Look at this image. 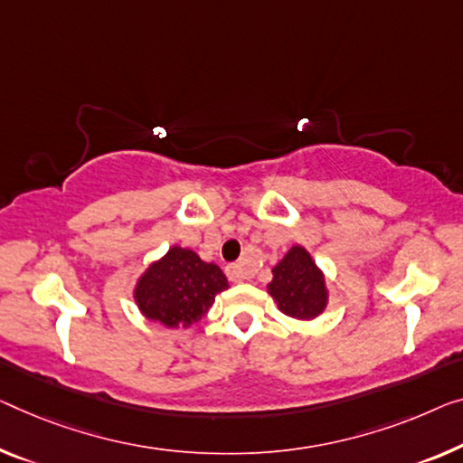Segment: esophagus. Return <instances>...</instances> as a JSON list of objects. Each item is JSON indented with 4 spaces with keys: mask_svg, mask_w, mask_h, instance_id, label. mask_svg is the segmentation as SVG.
Segmentation results:
<instances>
[{
    "mask_svg": "<svg viewBox=\"0 0 463 463\" xmlns=\"http://www.w3.org/2000/svg\"><path fill=\"white\" fill-rule=\"evenodd\" d=\"M226 276H229L232 282H243L247 279L243 266H239V264H229V266H226Z\"/></svg>",
    "mask_w": 463,
    "mask_h": 463,
    "instance_id": "obj_1",
    "label": "esophagus"
}]
</instances>
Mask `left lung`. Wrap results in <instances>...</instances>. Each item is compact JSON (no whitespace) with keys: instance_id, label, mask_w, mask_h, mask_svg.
Wrapping results in <instances>:
<instances>
[{"instance_id":"obj_1","label":"left lung","mask_w":463,"mask_h":463,"mask_svg":"<svg viewBox=\"0 0 463 463\" xmlns=\"http://www.w3.org/2000/svg\"><path fill=\"white\" fill-rule=\"evenodd\" d=\"M274 279L268 291L282 314L299 320H312L326 306L324 276L303 247H293L280 264L274 266Z\"/></svg>"}]
</instances>
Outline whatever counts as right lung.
Returning a JSON list of instances; mask_svg holds the SVG:
<instances>
[{
	"label": "right lung",
	"instance_id": "add662e5",
	"mask_svg": "<svg viewBox=\"0 0 463 463\" xmlns=\"http://www.w3.org/2000/svg\"><path fill=\"white\" fill-rule=\"evenodd\" d=\"M224 288H229V280L216 264H205L191 250L172 247L141 276L135 299L149 320L170 328L189 326L208 312Z\"/></svg>",
	"mask_w": 463,
	"mask_h": 463
}]
</instances>
